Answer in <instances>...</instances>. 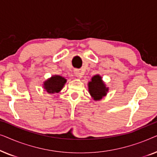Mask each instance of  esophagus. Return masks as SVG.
<instances>
[{
    "mask_svg": "<svg viewBox=\"0 0 157 157\" xmlns=\"http://www.w3.org/2000/svg\"><path fill=\"white\" fill-rule=\"evenodd\" d=\"M74 74H75V75H76V76L78 77V78H81V77L83 76V74H81V72L79 71H78V70L75 71Z\"/></svg>",
    "mask_w": 157,
    "mask_h": 157,
    "instance_id": "esophagus-1",
    "label": "esophagus"
}]
</instances>
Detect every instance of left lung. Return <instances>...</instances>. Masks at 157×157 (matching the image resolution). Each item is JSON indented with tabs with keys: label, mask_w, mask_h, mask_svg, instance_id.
Returning a JSON list of instances; mask_svg holds the SVG:
<instances>
[{
	"label": "left lung",
	"mask_w": 157,
	"mask_h": 157,
	"mask_svg": "<svg viewBox=\"0 0 157 157\" xmlns=\"http://www.w3.org/2000/svg\"><path fill=\"white\" fill-rule=\"evenodd\" d=\"M89 91L94 100L101 99L103 96L106 94L108 88H106L101 80V77L96 75L91 78V81L89 83Z\"/></svg>",
	"instance_id": "8db88e82"
}]
</instances>
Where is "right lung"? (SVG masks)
I'll return each instance as SVG.
<instances>
[{"label":"right lung","mask_w":157,"mask_h":157,"mask_svg":"<svg viewBox=\"0 0 157 157\" xmlns=\"http://www.w3.org/2000/svg\"><path fill=\"white\" fill-rule=\"evenodd\" d=\"M66 82V80L63 77L54 76L45 81L44 88L48 93H58L61 91Z\"/></svg>","instance_id":"obj_1"}]
</instances>
